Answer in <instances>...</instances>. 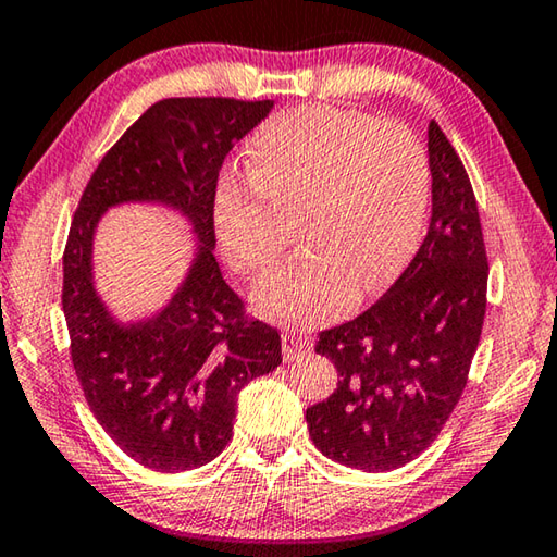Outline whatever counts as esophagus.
I'll use <instances>...</instances> for the list:
<instances>
[{
	"label": "esophagus",
	"instance_id": "esophagus-1",
	"mask_svg": "<svg viewBox=\"0 0 557 557\" xmlns=\"http://www.w3.org/2000/svg\"><path fill=\"white\" fill-rule=\"evenodd\" d=\"M309 348H312L309 336L299 334V332H289V329L282 334V351H285V361H295V358L305 356Z\"/></svg>",
	"mask_w": 557,
	"mask_h": 557
}]
</instances>
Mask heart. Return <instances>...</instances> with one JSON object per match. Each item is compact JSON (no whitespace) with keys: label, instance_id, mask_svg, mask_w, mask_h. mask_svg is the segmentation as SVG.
<instances>
[{"label":"heart","instance_id":"heart-1","mask_svg":"<svg viewBox=\"0 0 557 557\" xmlns=\"http://www.w3.org/2000/svg\"><path fill=\"white\" fill-rule=\"evenodd\" d=\"M248 182H223L215 233L231 265L265 277L297 228L305 256L262 282L260 314L299 326L342 317L398 275L428 219V149L412 129L324 106L282 112L248 147Z\"/></svg>","mask_w":557,"mask_h":557}]
</instances>
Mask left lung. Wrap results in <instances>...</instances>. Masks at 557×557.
Here are the masks:
<instances>
[{
	"mask_svg": "<svg viewBox=\"0 0 557 557\" xmlns=\"http://www.w3.org/2000/svg\"><path fill=\"white\" fill-rule=\"evenodd\" d=\"M432 219L385 295L319 334L338 385L307 408L309 437L338 465L391 471L422 455L467 385L486 314L488 262L474 188L435 120L428 127Z\"/></svg>",
	"mask_w": 557,
	"mask_h": 557,
	"instance_id": "obj_1",
	"label": "left lung"
}]
</instances>
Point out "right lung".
<instances>
[{"label": "right lung", "mask_w": 557, "mask_h": 557, "mask_svg": "<svg viewBox=\"0 0 557 557\" xmlns=\"http://www.w3.org/2000/svg\"><path fill=\"white\" fill-rule=\"evenodd\" d=\"M270 110L272 100L154 102L102 157L75 209L61 295L71 361L102 430L147 469L176 474L219 457L243 385L282 363L277 329L245 314L213 256L223 159ZM120 202L174 208L200 240L170 305L132 325L109 314L91 282L97 221Z\"/></svg>", "instance_id": "1"}]
</instances>
